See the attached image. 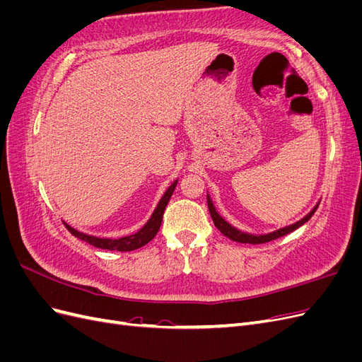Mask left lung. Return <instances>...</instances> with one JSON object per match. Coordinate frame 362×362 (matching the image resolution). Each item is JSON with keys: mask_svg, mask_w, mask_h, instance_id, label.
<instances>
[{"mask_svg": "<svg viewBox=\"0 0 362 362\" xmlns=\"http://www.w3.org/2000/svg\"><path fill=\"white\" fill-rule=\"evenodd\" d=\"M206 204H208V210H210L213 222H214V225H216V228L218 229V231H221V233H222L225 237H228L229 240H233V242H237V243H249V245H262V243L272 242V240H276V238H279V237H284V235H287V234L293 233L294 229H298V228L302 226L305 222H308L310 218H311V216H313V214L315 213V210H317V206H315L314 210H313L308 216L302 218V221L296 222V223L291 225V226L282 228V229H279V231H276V233H272V234H267V235H250V234L240 233V231H237L235 228H233L231 225H228V223L223 221V218L216 213L214 206H213V202L210 201V198H206Z\"/></svg>", "mask_w": 362, "mask_h": 362, "instance_id": "8db88e82", "label": "left lung"}]
</instances>
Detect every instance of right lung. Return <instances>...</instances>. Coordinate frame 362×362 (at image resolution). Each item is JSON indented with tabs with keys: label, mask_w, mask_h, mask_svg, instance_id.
Returning a JSON list of instances; mask_svg holds the SVG:
<instances>
[{
	"label": "right lung",
	"mask_w": 362,
	"mask_h": 362,
	"mask_svg": "<svg viewBox=\"0 0 362 362\" xmlns=\"http://www.w3.org/2000/svg\"><path fill=\"white\" fill-rule=\"evenodd\" d=\"M175 187H177V181H175L170 187L166 190V193H164V196L161 198V201L158 202L157 208L154 214L151 216V218L148 221V223L140 229L139 233L133 234V235H128V237H122V238H117V240H112V238H98V237H92V235H87V234H83V233H78L76 229L71 228L69 225L64 223V226L68 228V231L78 237L80 240H83V242L89 243L95 247H101V249H107V250H119V252H127V250H134V249H139L141 246H145L146 243H149L152 238L156 237V234L158 233L160 229V225H161V218H163V214H164V210H166V205L170 199V196L175 190Z\"/></svg>",
	"instance_id": "1"
}]
</instances>
